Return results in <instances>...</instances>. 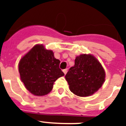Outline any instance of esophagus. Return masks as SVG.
Masks as SVG:
<instances>
[{"instance_id":"obj_1","label":"esophagus","mask_w":126,"mask_h":126,"mask_svg":"<svg viewBox=\"0 0 126 126\" xmlns=\"http://www.w3.org/2000/svg\"><path fill=\"white\" fill-rule=\"evenodd\" d=\"M63 72H64V74H66L67 72V69H65L63 70Z\"/></svg>"}]
</instances>
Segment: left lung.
<instances>
[{
    "label": "left lung",
    "mask_w": 126,
    "mask_h": 126,
    "mask_svg": "<svg viewBox=\"0 0 126 126\" xmlns=\"http://www.w3.org/2000/svg\"><path fill=\"white\" fill-rule=\"evenodd\" d=\"M71 92L79 96H88L102 87L105 72L97 59L91 54L77 56L73 67L65 76Z\"/></svg>",
    "instance_id": "1"
}]
</instances>
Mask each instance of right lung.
Segmentation results:
<instances>
[{"label":"right lung","instance_id":"add662e5","mask_svg":"<svg viewBox=\"0 0 126 126\" xmlns=\"http://www.w3.org/2000/svg\"><path fill=\"white\" fill-rule=\"evenodd\" d=\"M59 64L60 61L54 57L53 51L37 44L20 60V78L30 93L43 96L49 93L54 82L64 75Z\"/></svg>","mask_w":126,"mask_h":126}]
</instances>
